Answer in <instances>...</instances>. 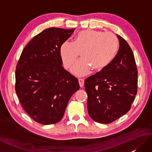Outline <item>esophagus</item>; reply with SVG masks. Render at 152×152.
I'll list each match as a JSON object with an SVG mask.
<instances>
[{
  "mask_svg": "<svg viewBox=\"0 0 152 152\" xmlns=\"http://www.w3.org/2000/svg\"><path fill=\"white\" fill-rule=\"evenodd\" d=\"M78 82H79L80 86L81 87V88H83V86H84V80L82 79V78H79Z\"/></svg>",
  "mask_w": 152,
  "mask_h": 152,
  "instance_id": "34e87169",
  "label": "esophagus"
}]
</instances>
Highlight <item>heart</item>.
<instances>
[{
  "label": "heart",
  "instance_id": "obj_1",
  "mask_svg": "<svg viewBox=\"0 0 152 152\" xmlns=\"http://www.w3.org/2000/svg\"><path fill=\"white\" fill-rule=\"evenodd\" d=\"M118 48V40L111 33L86 29L77 34L74 42L64 41L59 53L63 65L69 69L80 54L81 59L74 64L71 71L78 76L89 74L92 69L99 71L108 65L114 59Z\"/></svg>",
  "mask_w": 152,
  "mask_h": 152
}]
</instances>
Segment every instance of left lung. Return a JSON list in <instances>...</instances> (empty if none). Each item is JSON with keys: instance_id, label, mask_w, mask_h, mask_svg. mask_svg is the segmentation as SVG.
Masks as SVG:
<instances>
[{"instance_id": "obj_1", "label": "left lung", "mask_w": 152, "mask_h": 152, "mask_svg": "<svg viewBox=\"0 0 152 152\" xmlns=\"http://www.w3.org/2000/svg\"><path fill=\"white\" fill-rule=\"evenodd\" d=\"M117 37L119 47L115 57L84 83L89 115L101 124H110L125 115L137 93L138 70L133 51L124 38Z\"/></svg>"}]
</instances>
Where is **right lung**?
I'll return each instance as SVG.
<instances>
[{
	"instance_id": "add662e5",
	"label": "right lung",
	"mask_w": 152,
	"mask_h": 152,
	"mask_svg": "<svg viewBox=\"0 0 152 152\" xmlns=\"http://www.w3.org/2000/svg\"><path fill=\"white\" fill-rule=\"evenodd\" d=\"M75 28L51 27L36 35L22 51L15 69V92L23 108L39 124L63 118L78 80L62 66L60 46Z\"/></svg>"
}]
</instances>
